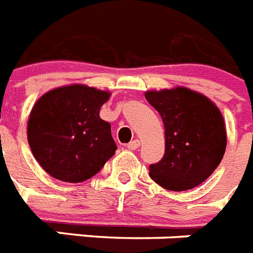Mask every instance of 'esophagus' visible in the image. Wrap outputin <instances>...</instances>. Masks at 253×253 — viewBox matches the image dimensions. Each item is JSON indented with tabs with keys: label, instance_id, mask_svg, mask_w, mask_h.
Instances as JSON below:
<instances>
[{
	"label": "esophagus",
	"instance_id": "1",
	"mask_svg": "<svg viewBox=\"0 0 253 253\" xmlns=\"http://www.w3.org/2000/svg\"><path fill=\"white\" fill-rule=\"evenodd\" d=\"M139 146H141V142H139L138 139H133V141H130V142L126 145V147H128L129 150H136Z\"/></svg>",
	"mask_w": 253,
	"mask_h": 253
}]
</instances>
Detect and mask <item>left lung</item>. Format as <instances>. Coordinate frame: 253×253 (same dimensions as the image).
I'll return each instance as SVG.
<instances>
[{"label": "left lung", "mask_w": 253, "mask_h": 253, "mask_svg": "<svg viewBox=\"0 0 253 253\" xmlns=\"http://www.w3.org/2000/svg\"><path fill=\"white\" fill-rule=\"evenodd\" d=\"M145 98L165 124L163 158L150 165V177L169 191L192 189L221 163L227 136L223 116L205 95L187 87L146 91Z\"/></svg>", "instance_id": "left-lung-1"}]
</instances>
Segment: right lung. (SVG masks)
Listing matches in <instances>:
<instances>
[{"instance_id": "1", "label": "right lung", "mask_w": 253, "mask_h": 253, "mask_svg": "<svg viewBox=\"0 0 253 253\" xmlns=\"http://www.w3.org/2000/svg\"><path fill=\"white\" fill-rule=\"evenodd\" d=\"M110 96L86 84H69L38 99L28 117L27 139L50 176L81 183L98 173L115 154L111 124L99 116Z\"/></svg>"}]
</instances>
